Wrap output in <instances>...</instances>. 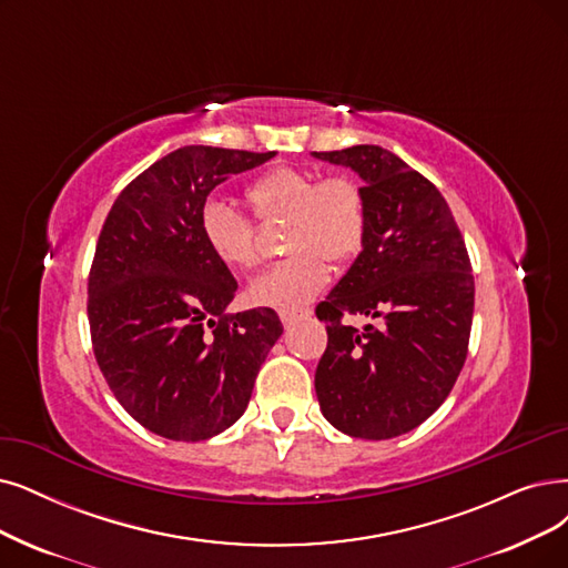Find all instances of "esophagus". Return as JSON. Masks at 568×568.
I'll use <instances>...</instances> for the list:
<instances>
[{
    "label": "esophagus",
    "mask_w": 568,
    "mask_h": 568,
    "mask_svg": "<svg viewBox=\"0 0 568 568\" xmlns=\"http://www.w3.org/2000/svg\"><path fill=\"white\" fill-rule=\"evenodd\" d=\"M310 314H312L310 310H280V320L286 328H291V326H296L298 322L307 320Z\"/></svg>",
    "instance_id": "1"
}]
</instances>
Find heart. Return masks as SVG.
I'll list each match as a JSON object with an SVG mask.
<instances>
[{
  "label": "heart",
  "mask_w": 568,
  "mask_h": 568,
  "mask_svg": "<svg viewBox=\"0 0 568 568\" xmlns=\"http://www.w3.org/2000/svg\"><path fill=\"white\" fill-rule=\"evenodd\" d=\"M261 221L288 219L284 248L291 254L254 280L248 296L256 305L298 310L328 284L326 263H347L363 246L368 229L366 200L354 179L335 174L316 181L296 168H277L246 189ZM200 235L210 254L233 272L258 265L254 223L231 202L212 197L200 210Z\"/></svg>",
  "instance_id": "obj_1"
}]
</instances>
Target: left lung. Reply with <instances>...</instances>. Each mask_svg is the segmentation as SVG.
Segmentation results:
<instances>
[{
	"label": "left lung",
	"instance_id": "8db88e82",
	"mask_svg": "<svg viewBox=\"0 0 568 568\" xmlns=\"http://www.w3.org/2000/svg\"><path fill=\"white\" fill-rule=\"evenodd\" d=\"M363 179L361 254L316 305L328 345L314 373L324 417L343 434L387 440L434 415L464 368L475 282L440 191L382 146L314 151ZM368 315L361 332L345 315Z\"/></svg>",
	"mask_w": 568,
	"mask_h": 568
}]
</instances>
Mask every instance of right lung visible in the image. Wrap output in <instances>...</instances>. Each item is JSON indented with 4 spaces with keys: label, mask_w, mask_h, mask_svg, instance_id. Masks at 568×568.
I'll return each mask as SVG.
<instances>
[{
    "label": "right lung",
    "mask_w": 568,
    "mask_h": 568,
    "mask_svg": "<svg viewBox=\"0 0 568 568\" xmlns=\"http://www.w3.org/2000/svg\"><path fill=\"white\" fill-rule=\"evenodd\" d=\"M275 151L184 146L121 191L88 277L98 366L125 413L170 440H207L246 410L282 335L275 310L229 314L237 282L202 242L200 210Z\"/></svg>",
    "instance_id": "1"
}]
</instances>
